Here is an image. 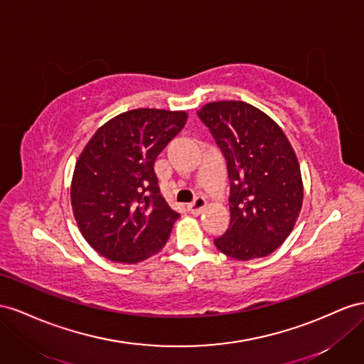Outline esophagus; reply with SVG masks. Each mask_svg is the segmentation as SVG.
Listing matches in <instances>:
<instances>
[{"mask_svg":"<svg viewBox=\"0 0 364 364\" xmlns=\"http://www.w3.org/2000/svg\"><path fill=\"white\" fill-rule=\"evenodd\" d=\"M204 208H206V200H204V197H197L191 204H188V210L193 213V215H198V213L204 210Z\"/></svg>","mask_w":364,"mask_h":364,"instance_id":"34e87169","label":"esophagus"}]
</instances>
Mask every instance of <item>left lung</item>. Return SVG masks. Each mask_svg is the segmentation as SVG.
Wrapping results in <instances>:
<instances>
[{
    "label": "left lung",
    "mask_w": 364,
    "mask_h": 364,
    "mask_svg": "<svg viewBox=\"0 0 364 364\" xmlns=\"http://www.w3.org/2000/svg\"><path fill=\"white\" fill-rule=\"evenodd\" d=\"M226 158L230 223L213 240L241 262L272 254L300 215V164L284 132L264 112L243 101L209 102L197 112Z\"/></svg>",
    "instance_id": "left-lung-1"
}]
</instances>
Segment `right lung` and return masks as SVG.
Wrapping results in <instances>:
<instances>
[{
  "instance_id": "right-lung-1",
  "label": "right lung",
  "mask_w": 364,
  "mask_h": 364,
  "mask_svg": "<svg viewBox=\"0 0 364 364\" xmlns=\"http://www.w3.org/2000/svg\"><path fill=\"white\" fill-rule=\"evenodd\" d=\"M188 121L186 112L134 109L101 126L73 171V217L110 262L134 264L160 252L180 213L158 188L154 163Z\"/></svg>"
}]
</instances>
